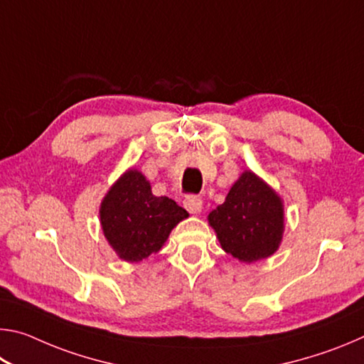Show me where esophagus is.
<instances>
[{
  "label": "esophagus",
  "mask_w": 364,
  "mask_h": 364,
  "mask_svg": "<svg viewBox=\"0 0 364 364\" xmlns=\"http://www.w3.org/2000/svg\"><path fill=\"white\" fill-rule=\"evenodd\" d=\"M183 204H184V207H186V210L189 213H197V212H200V208H202V199L197 196L189 194L184 197Z\"/></svg>",
  "instance_id": "34e87169"
}]
</instances>
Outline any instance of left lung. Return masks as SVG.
<instances>
[{"label": "left lung", "mask_w": 364, "mask_h": 364, "mask_svg": "<svg viewBox=\"0 0 364 364\" xmlns=\"http://www.w3.org/2000/svg\"><path fill=\"white\" fill-rule=\"evenodd\" d=\"M282 204L271 188L252 171L232 184L226 200L208 215L226 254L257 262L274 254L282 237Z\"/></svg>", "instance_id": "1"}]
</instances>
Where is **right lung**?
Wrapping results in <instances>:
<instances>
[{"label": "right lung", "mask_w": 364, "mask_h": 364, "mask_svg": "<svg viewBox=\"0 0 364 364\" xmlns=\"http://www.w3.org/2000/svg\"><path fill=\"white\" fill-rule=\"evenodd\" d=\"M101 225L109 244L127 262L159 252L188 212L168 197H156L138 170H128L101 204Z\"/></svg>", "instance_id": "right-lung-1"}]
</instances>
